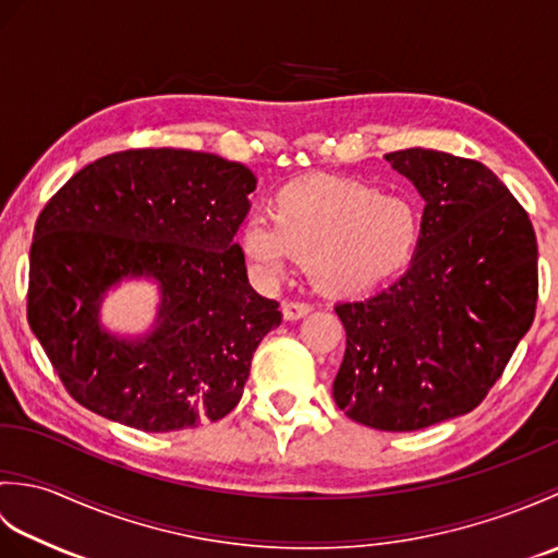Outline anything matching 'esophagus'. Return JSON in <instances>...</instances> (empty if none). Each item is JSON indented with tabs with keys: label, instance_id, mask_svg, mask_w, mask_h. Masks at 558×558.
Masks as SVG:
<instances>
[{
	"label": "esophagus",
	"instance_id": "obj_1",
	"mask_svg": "<svg viewBox=\"0 0 558 558\" xmlns=\"http://www.w3.org/2000/svg\"><path fill=\"white\" fill-rule=\"evenodd\" d=\"M310 312L312 306L304 302H282V316H286V322H298V318H304Z\"/></svg>",
	"mask_w": 558,
	"mask_h": 558
}]
</instances>
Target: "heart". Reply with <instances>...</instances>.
Listing matches in <instances>:
<instances>
[{
  "mask_svg": "<svg viewBox=\"0 0 558 558\" xmlns=\"http://www.w3.org/2000/svg\"><path fill=\"white\" fill-rule=\"evenodd\" d=\"M422 232L408 196L354 177H304L278 189L270 216H246L236 244L258 278L282 280L302 256L318 288L352 298L408 270Z\"/></svg>",
  "mask_w": 558,
  "mask_h": 558,
  "instance_id": "heart-1",
  "label": "heart"
}]
</instances>
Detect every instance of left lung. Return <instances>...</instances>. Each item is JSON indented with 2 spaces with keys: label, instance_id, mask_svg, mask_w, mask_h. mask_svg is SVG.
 I'll return each mask as SVG.
<instances>
[{
  "label": "left lung",
  "instance_id": "obj_1",
  "mask_svg": "<svg viewBox=\"0 0 558 558\" xmlns=\"http://www.w3.org/2000/svg\"><path fill=\"white\" fill-rule=\"evenodd\" d=\"M424 198L410 268L374 298L340 302L348 348L336 405L381 432H417L475 410L537 306V240L487 165L432 148L388 153Z\"/></svg>",
  "mask_w": 558,
  "mask_h": 558
}]
</instances>
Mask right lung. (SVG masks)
Listing matches in <instances>:
<instances>
[{
    "mask_svg": "<svg viewBox=\"0 0 558 558\" xmlns=\"http://www.w3.org/2000/svg\"><path fill=\"white\" fill-rule=\"evenodd\" d=\"M258 184L242 162L184 148L122 150L47 201L31 246L28 324L83 408L141 432L218 422L242 400L252 357L280 326L248 286L234 234ZM132 279L159 290L138 335L101 322Z\"/></svg>",
    "mask_w": 558,
    "mask_h": 558,
    "instance_id": "obj_1",
    "label": "right lung"
}]
</instances>
